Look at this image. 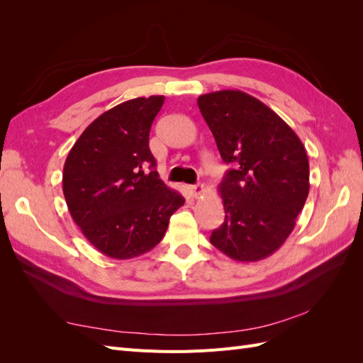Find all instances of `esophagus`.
<instances>
[{"instance_id": "34e87169", "label": "esophagus", "mask_w": 363, "mask_h": 363, "mask_svg": "<svg viewBox=\"0 0 363 363\" xmlns=\"http://www.w3.org/2000/svg\"><path fill=\"white\" fill-rule=\"evenodd\" d=\"M188 189L192 196H200L204 191V186L203 184H192V186H188Z\"/></svg>"}]
</instances>
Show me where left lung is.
Wrapping results in <instances>:
<instances>
[{
    "label": "left lung",
    "mask_w": 363,
    "mask_h": 363,
    "mask_svg": "<svg viewBox=\"0 0 363 363\" xmlns=\"http://www.w3.org/2000/svg\"><path fill=\"white\" fill-rule=\"evenodd\" d=\"M224 163L219 184L225 219L211 242L238 262L271 256L288 239L309 195V160L295 131L268 106L240 91L199 96Z\"/></svg>",
    "instance_id": "obj_1"
}]
</instances>
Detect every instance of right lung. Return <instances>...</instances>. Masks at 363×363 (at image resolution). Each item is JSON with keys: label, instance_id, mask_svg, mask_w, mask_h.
I'll list each match as a JSON object with an SVG mask.
<instances>
[{"label": "right lung", "instance_id": "add662e5", "mask_svg": "<svg viewBox=\"0 0 363 363\" xmlns=\"http://www.w3.org/2000/svg\"><path fill=\"white\" fill-rule=\"evenodd\" d=\"M164 96L135 98L98 116L71 148L63 195L86 239L112 259L155 248L184 199L164 184L150 151V128Z\"/></svg>", "mask_w": 363, "mask_h": 363}]
</instances>
